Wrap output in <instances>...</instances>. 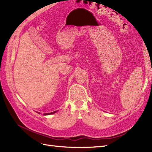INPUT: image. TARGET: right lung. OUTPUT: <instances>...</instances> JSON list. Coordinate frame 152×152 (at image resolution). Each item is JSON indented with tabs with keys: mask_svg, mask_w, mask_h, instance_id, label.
<instances>
[{
	"mask_svg": "<svg viewBox=\"0 0 152 152\" xmlns=\"http://www.w3.org/2000/svg\"><path fill=\"white\" fill-rule=\"evenodd\" d=\"M57 111V110H56V111H54V112H50V113H44V115H51V114H54V113H56V112H58ZM38 113H40V112H37Z\"/></svg>",
	"mask_w": 152,
	"mask_h": 152,
	"instance_id": "obj_1",
	"label": "right lung"
}]
</instances>
